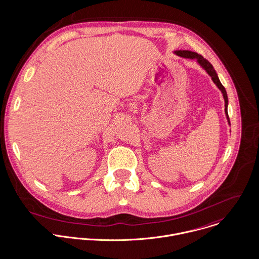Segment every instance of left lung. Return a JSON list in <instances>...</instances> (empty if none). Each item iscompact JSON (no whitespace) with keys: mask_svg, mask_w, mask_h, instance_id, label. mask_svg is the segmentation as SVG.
<instances>
[{"mask_svg":"<svg viewBox=\"0 0 259 259\" xmlns=\"http://www.w3.org/2000/svg\"><path fill=\"white\" fill-rule=\"evenodd\" d=\"M175 54L180 56V57H183V58H189V59H196L198 64L205 70L207 72V74L211 77L212 81L214 82V84L218 87V89L222 92V95H223V98H224V101H225V114H226V118L228 120V124L230 125V121H229V116H228V112H227V106H228V98H227V93H226V90L225 88L223 87V85L221 84V82L219 81V78L213 68V66L209 63V61L204 59L201 55L197 54V53L192 52V51H188V50H179V51H175Z\"/></svg>","mask_w":259,"mask_h":259,"instance_id":"obj_1","label":"left lung"}]
</instances>
